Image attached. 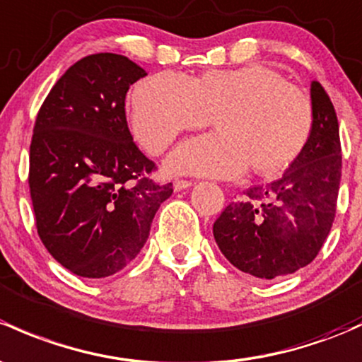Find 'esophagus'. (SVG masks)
Masks as SVG:
<instances>
[{"label":"esophagus","instance_id":"obj_1","mask_svg":"<svg viewBox=\"0 0 362 362\" xmlns=\"http://www.w3.org/2000/svg\"><path fill=\"white\" fill-rule=\"evenodd\" d=\"M192 185L191 180H175L173 182V189L175 191H185V189H189Z\"/></svg>","mask_w":362,"mask_h":362}]
</instances>
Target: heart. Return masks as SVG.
Segmentation results:
<instances>
[{"mask_svg":"<svg viewBox=\"0 0 362 362\" xmlns=\"http://www.w3.org/2000/svg\"><path fill=\"white\" fill-rule=\"evenodd\" d=\"M216 132L185 140L166 159L171 173L258 177L281 173L305 149L314 111L305 93L272 67L248 64L197 78L159 72L132 91V127L152 154L185 130L210 123Z\"/></svg>","mask_w":362,"mask_h":362,"instance_id":"obj_1","label":"heart"}]
</instances>
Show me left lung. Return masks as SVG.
<instances>
[{"instance_id":"8db88e82","label":"left lung","mask_w":362,"mask_h":362,"mask_svg":"<svg viewBox=\"0 0 362 362\" xmlns=\"http://www.w3.org/2000/svg\"><path fill=\"white\" fill-rule=\"evenodd\" d=\"M314 127L279 180L257 185L213 223L223 257L239 271L274 279L309 265L332 230L341 178L338 119L321 83H310Z\"/></svg>"}]
</instances>
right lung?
<instances>
[{"mask_svg":"<svg viewBox=\"0 0 362 362\" xmlns=\"http://www.w3.org/2000/svg\"><path fill=\"white\" fill-rule=\"evenodd\" d=\"M147 72L128 57L95 53L64 72L45 98L29 156V189L45 248L76 276L127 267L149 238L171 184L135 146L124 98Z\"/></svg>","mask_w":362,"mask_h":362,"instance_id":"right-lung-1","label":"right lung"}]
</instances>
